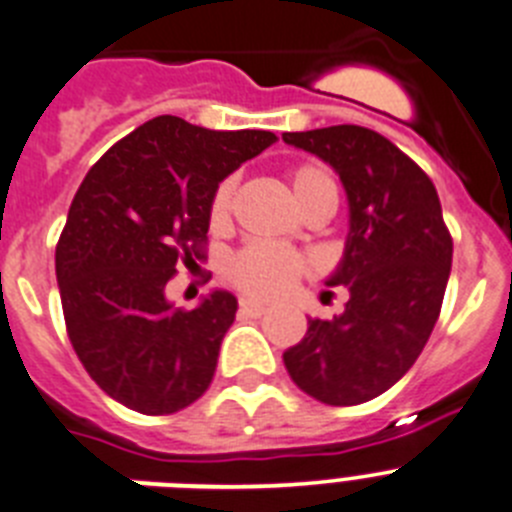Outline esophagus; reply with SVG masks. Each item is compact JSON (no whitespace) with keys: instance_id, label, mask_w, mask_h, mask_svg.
Instances as JSON below:
<instances>
[{"instance_id":"34e87169","label":"esophagus","mask_w":512,"mask_h":512,"mask_svg":"<svg viewBox=\"0 0 512 512\" xmlns=\"http://www.w3.org/2000/svg\"><path fill=\"white\" fill-rule=\"evenodd\" d=\"M266 310H269V307H266L264 302L241 300V312L243 315H248V318H261V315H266Z\"/></svg>"}]
</instances>
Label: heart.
<instances>
[{"mask_svg": "<svg viewBox=\"0 0 512 512\" xmlns=\"http://www.w3.org/2000/svg\"><path fill=\"white\" fill-rule=\"evenodd\" d=\"M289 182L295 189L297 202L307 200L310 194L320 189H336V182L328 169L315 164H302L289 171ZM235 182L225 179L215 189L210 202V223L215 228L228 223L230 210H233ZM302 271V259L287 248L271 246V243H248L238 253H233L225 264V279L243 289L251 297H274L282 295L289 284L295 282Z\"/></svg>", "mask_w": 512, "mask_h": 512, "instance_id": "obj_1", "label": "heart"}]
</instances>
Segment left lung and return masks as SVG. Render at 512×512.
Segmentation results:
<instances>
[{"instance_id":"obj_1","label":"left lung","mask_w":512,"mask_h":512,"mask_svg":"<svg viewBox=\"0 0 512 512\" xmlns=\"http://www.w3.org/2000/svg\"><path fill=\"white\" fill-rule=\"evenodd\" d=\"M341 176L346 251L328 287H348L346 310L310 318L284 351L292 382L325 405H359L408 372L441 312L454 241L433 182L384 135L361 125L284 133Z\"/></svg>"}]
</instances>
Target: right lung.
I'll use <instances>...</instances> for the list:
<instances>
[{
	"label": "right lung",
	"instance_id": "add662e5",
	"mask_svg": "<svg viewBox=\"0 0 512 512\" xmlns=\"http://www.w3.org/2000/svg\"><path fill=\"white\" fill-rule=\"evenodd\" d=\"M277 135L143 122L84 176L56 246L71 346L112 400L171 415L200 400L238 300L215 289L194 310L166 300L176 266L205 259L217 184Z\"/></svg>",
	"mask_w": 512,
	"mask_h": 512
}]
</instances>
